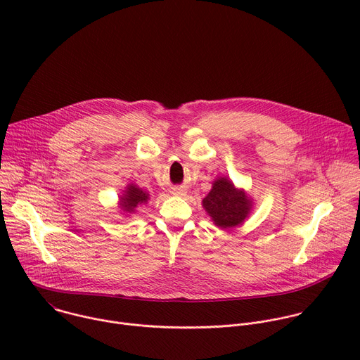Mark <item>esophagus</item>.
Returning <instances> with one entry per match:
<instances>
[{
  "label": "esophagus",
  "instance_id": "esophagus-1",
  "mask_svg": "<svg viewBox=\"0 0 360 360\" xmlns=\"http://www.w3.org/2000/svg\"><path fill=\"white\" fill-rule=\"evenodd\" d=\"M172 193H174V195H178V196H184V195H185V189H182V188H174V189H172Z\"/></svg>",
  "mask_w": 360,
  "mask_h": 360
}]
</instances>
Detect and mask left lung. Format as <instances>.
I'll use <instances>...</instances> for the list:
<instances>
[{
  "label": "left lung",
  "instance_id": "obj_1",
  "mask_svg": "<svg viewBox=\"0 0 360 360\" xmlns=\"http://www.w3.org/2000/svg\"><path fill=\"white\" fill-rule=\"evenodd\" d=\"M202 207L218 228L229 229L240 225L252 210V199L243 189L235 188L228 178H218L211 192L203 198Z\"/></svg>",
  "mask_w": 360,
  "mask_h": 360
}]
</instances>
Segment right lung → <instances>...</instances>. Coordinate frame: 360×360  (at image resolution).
I'll list each match as a JSON object with an SVG mask.
<instances>
[{
  "instance_id": "obj_1",
  "label": "right lung",
  "mask_w": 360,
  "mask_h": 360,
  "mask_svg": "<svg viewBox=\"0 0 360 360\" xmlns=\"http://www.w3.org/2000/svg\"><path fill=\"white\" fill-rule=\"evenodd\" d=\"M149 200V193L142 191L139 186L129 184L124 193L120 196V207L125 214L135 212L141 205H145Z\"/></svg>"
}]
</instances>
